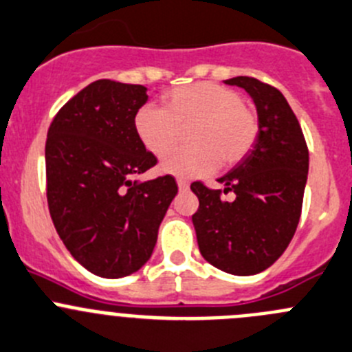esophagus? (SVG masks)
I'll use <instances>...</instances> for the list:
<instances>
[{
	"label": "esophagus",
	"mask_w": 352,
	"mask_h": 352,
	"mask_svg": "<svg viewBox=\"0 0 352 352\" xmlns=\"http://www.w3.org/2000/svg\"><path fill=\"white\" fill-rule=\"evenodd\" d=\"M176 183H178V188L182 190V192L188 190V182H186L185 178H178V179H176Z\"/></svg>",
	"instance_id": "obj_1"
}]
</instances>
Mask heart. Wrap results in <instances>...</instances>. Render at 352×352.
Returning a JSON list of instances; mask_svg holds the SVG:
<instances>
[{
  "label": "heart",
  "mask_w": 352,
  "mask_h": 352,
  "mask_svg": "<svg viewBox=\"0 0 352 352\" xmlns=\"http://www.w3.org/2000/svg\"><path fill=\"white\" fill-rule=\"evenodd\" d=\"M186 131L188 146L170 150L162 159L164 173L206 176L217 166L233 167L254 148L259 117L236 89L219 82H193L162 95V109L145 105L135 116V133L153 155L166 153Z\"/></svg>",
  "instance_id": "1"
}]
</instances>
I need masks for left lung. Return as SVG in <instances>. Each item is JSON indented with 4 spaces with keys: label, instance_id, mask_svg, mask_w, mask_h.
<instances>
[{
    "label": "left lung",
    "instance_id": "obj_1",
    "mask_svg": "<svg viewBox=\"0 0 352 352\" xmlns=\"http://www.w3.org/2000/svg\"><path fill=\"white\" fill-rule=\"evenodd\" d=\"M252 96L259 136L249 155L219 178L221 190L192 183L199 209L192 216L200 254L232 274H256L270 267L289 247L299 224L309 152L302 129L285 96L256 78L224 81ZM236 193L224 201L222 193Z\"/></svg>",
    "mask_w": 352,
    "mask_h": 352
}]
</instances>
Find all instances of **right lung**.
Here are the masks:
<instances>
[{
	"instance_id": "right-lung-1",
	"label": "right lung",
	"mask_w": 352,
	"mask_h": 352,
	"mask_svg": "<svg viewBox=\"0 0 352 352\" xmlns=\"http://www.w3.org/2000/svg\"><path fill=\"white\" fill-rule=\"evenodd\" d=\"M146 100L145 86L98 79L50 124V216L74 259L102 278L128 276L150 259L178 193L170 174L133 179L157 164L135 133V116Z\"/></svg>"
}]
</instances>
